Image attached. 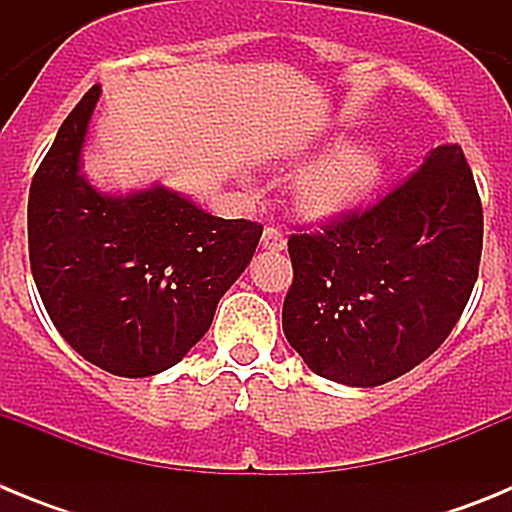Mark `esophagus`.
Wrapping results in <instances>:
<instances>
[{
  "label": "esophagus",
  "mask_w": 512,
  "mask_h": 512,
  "mask_svg": "<svg viewBox=\"0 0 512 512\" xmlns=\"http://www.w3.org/2000/svg\"><path fill=\"white\" fill-rule=\"evenodd\" d=\"M261 246H264L266 251H284V246H287V238H284L282 230L266 228L264 235H261Z\"/></svg>",
  "instance_id": "1"
}]
</instances>
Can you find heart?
<instances>
[{"label": "heart", "mask_w": 512, "mask_h": 512, "mask_svg": "<svg viewBox=\"0 0 512 512\" xmlns=\"http://www.w3.org/2000/svg\"><path fill=\"white\" fill-rule=\"evenodd\" d=\"M382 179V151L369 140L333 148L297 179V202L310 217H336L359 205Z\"/></svg>", "instance_id": "obj_1"}]
</instances>
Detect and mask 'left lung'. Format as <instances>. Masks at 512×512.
I'll list each match as a JSON object with an SVG mask.
<instances>
[{"label":"left lung","mask_w":512,"mask_h":512,"mask_svg":"<svg viewBox=\"0 0 512 512\" xmlns=\"http://www.w3.org/2000/svg\"><path fill=\"white\" fill-rule=\"evenodd\" d=\"M482 256V202L461 146H438L377 205L289 238V346L312 372L377 387L441 346Z\"/></svg>","instance_id":"8db88e82"}]
</instances>
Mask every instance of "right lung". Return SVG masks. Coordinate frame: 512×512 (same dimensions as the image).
<instances>
[{"instance_id": "right-lung-1", "label": "right lung", "mask_w": 512, "mask_h": 512, "mask_svg": "<svg viewBox=\"0 0 512 512\" xmlns=\"http://www.w3.org/2000/svg\"><path fill=\"white\" fill-rule=\"evenodd\" d=\"M89 89L30 184V269L66 343L117 377L179 364L259 246L261 225L223 220L179 192L102 194L81 174L97 107Z\"/></svg>"}]
</instances>
